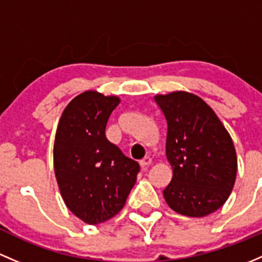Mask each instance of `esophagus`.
<instances>
[{"label":"esophagus","mask_w":262,"mask_h":262,"mask_svg":"<svg viewBox=\"0 0 262 262\" xmlns=\"http://www.w3.org/2000/svg\"><path fill=\"white\" fill-rule=\"evenodd\" d=\"M151 164V158L149 156H146V158H144L142 160H140V165L142 166V168H145V166H149Z\"/></svg>","instance_id":"1"}]
</instances>
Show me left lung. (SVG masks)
<instances>
[{
    "label": "left lung",
    "instance_id": "1",
    "mask_svg": "<svg viewBox=\"0 0 262 262\" xmlns=\"http://www.w3.org/2000/svg\"><path fill=\"white\" fill-rule=\"evenodd\" d=\"M154 98L168 123L165 150L172 168L164 198L179 214H211L226 203L236 180L237 156L230 134L195 94L177 91Z\"/></svg>",
    "mask_w": 262,
    "mask_h": 262
}]
</instances>
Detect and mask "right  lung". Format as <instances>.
I'll list each match as a JSON object with an SVG mask.
<instances>
[{"mask_svg":"<svg viewBox=\"0 0 262 262\" xmlns=\"http://www.w3.org/2000/svg\"><path fill=\"white\" fill-rule=\"evenodd\" d=\"M121 99L97 91L73 98L59 120L54 171L63 201L73 214L98 225L123 208L140 165L106 137V126Z\"/></svg>","mask_w":262,"mask_h":262,"instance_id":"obj_1","label":"right lung"}]
</instances>
